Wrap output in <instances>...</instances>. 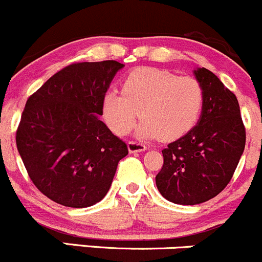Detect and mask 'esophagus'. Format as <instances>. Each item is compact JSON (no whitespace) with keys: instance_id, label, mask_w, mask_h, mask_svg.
Masks as SVG:
<instances>
[{"instance_id":"obj_1","label":"esophagus","mask_w":262,"mask_h":262,"mask_svg":"<svg viewBox=\"0 0 262 262\" xmlns=\"http://www.w3.org/2000/svg\"><path fill=\"white\" fill-rule=\"evenodd\" d=\"M128 149L130 153H136V152H143V150L147 149V145L144 143L137 142V140H130L128 143Z\"/></svg>"}]
</instances>
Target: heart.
I'll list each match as a JSON object with an SVG mask.
<instances>
[{
    "mask_svg": "<svg viewBox=\"0 0 262 262\" xmlns=\"http://www.w3.org/2000/svg\"><path fill=\"white\" fill-rule=\"evenodd\" d=\"M205 92L197 79L154 68H142L124 78L122 93L104 95L103 114L117 134L132 130L139 115L142 138L173 140L188 133L201 117Z\"/></svg>",
    "mask_w": 262,
    "mask_h": 262,
    "instance_id": "obj_1",
    "label": "heart"
}]
</instances>
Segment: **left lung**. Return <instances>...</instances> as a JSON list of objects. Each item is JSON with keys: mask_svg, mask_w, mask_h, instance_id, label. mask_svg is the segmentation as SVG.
Returning <instances> with one entry per match:
<instances>
[{"mask_svg": "<svg viewBox=\"0 0 262 262\" xmlns=\"http://www.w3.org/2000/svg\"><path fill=\"white\" fill-rule=\"evenodd\" d=\"M205 92L202 114L186 136L162 150L158 191L177 205H198L230 183L246 143L236 95L206 68L194 70Z\"/></svg>", "mask_w": 262, "mask_h": 262, "instance_id": "8db88e82", "label": "left lung"}]
</instances>
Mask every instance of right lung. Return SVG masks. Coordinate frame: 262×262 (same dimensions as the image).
<instances>
[{"mask_svg":"<svg viewBox=\"0 0 262 262\" xmlns=\"http://www.w3.org/2000/svg\"><path fill=\"white\" fill-rule=\"evenodd\" d=\"M123 66L115 60L68 65L27 99L16 145L32 183L54 202L84 208L108 193L128 147L99 117Z\"/></svg>","mask_w":262,"mask_h":262,"instance_id":"obj_1","label":"right lung"}]
</instances>
